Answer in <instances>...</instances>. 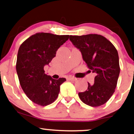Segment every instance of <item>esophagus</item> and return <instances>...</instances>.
<instances>
[{"instance_id":"34e87169","label":"esophagus","mask_w":134,"mask_h":134,"mask_svg":"<svg viewBox=\"0 0 134 134\" xmlns=\"http://www.w3.org/2000/svg\"><path fill=\"white\" fill-rule=\"evenodd\" d=\"M67 80H69V81H76L77 79L76 78L74 77H72V76H69L67 77Z\"/></svg>"}]
</instances>
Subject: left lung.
I'll return each instance as SVG.
<instances>
[{
    "mask_svg": "<svg viewBox=\"0 0 134 134\" xmlns=\"http://www.w3.org/2000/svg\"><path fill=\"white\" fill-rule=\"evenodd\" d=\"M72 44L81 52L88 68L96 76L93 84L88 82L87 90L79 93L84 103L90 107L103 105L114 93L120 74L119 57L113 44L96 34L72 36Z\"/></svg>",
    "mask_w": 134,
    "mask_h": 134,
    "instance_id": "1",
    "label": "left lung"
}]
</instances>
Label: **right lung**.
I'll list each match as a JSON object with an SVG mask.
<instances>
[{"instance_id":"right-lung-1","label":"right lung","mask_w":134,"mask_h":134,"mask_svg":"<svg viewBox=\"0 0 134 134\" xmlns=\"http://www.w3.org/2000/svg\"><path fill=\"white\" fill-rule=\"evenodd\" d=\"M69 35L38 33L21 44L18 50L16 71L19 83L27 98L35 103L47 106L54 102L65 78L53 79L44 74L48 65Z\"/></svg>"}]
</instances>
